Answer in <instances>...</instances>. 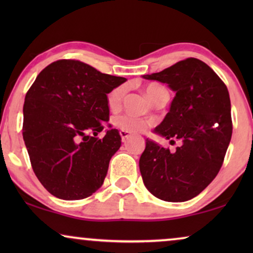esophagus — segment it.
<instances>
[{"instance_id": "obj_1", "label": "esophagus", "mask_w": 253, "mask_h": 253, "mask_svg": "<svg viewBox=\"0 0 253 253\" xmlns=\"http://www.w3.org/2000/svg\"><path fill=\"white\" fill-rule=\"evenodd\" d=\"M120 134H121V138H122L123 143H126V141L127 140V138H129V137L131 136L129 131H126V130H121V131H120Z\"/></svg>"}]
</instances>
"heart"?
Returning a JSON list of instances; mask_svg holds the SVG:
<instances>
[{
    "instance_id": "heart-1",
    "label": "heart",
    "mask_w": 253,
    "mask_h": 253,
    "mask_svg": "<svg viewBox=\"0 0 253 253\" xmlns=\"http://www.w3.org/2000/svg\"><path fill=\"white\" fill-rule=\"evenodd\" d=\"M144 91L148 96V99L152 100L153 102L160 99L161 96L168 95L166 88L162 87L161 85L155 84V83H151V84L145 85ZM124 94H126V86L121 85L117 86L116 88H114L108 94L109 107H112V108L119 107L120 103L122 102ZM115 124L117 126H120L122 130L132 131V132H141V131L146 130L147 127L151 126L152 122H148V121L139 119V117L130 115V114H126V115L116 117Z\"/></svg>"
}]
</instances>
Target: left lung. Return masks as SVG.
Returning <instances> with one entry per match:
<instances>
[{"label":"left lung","instance_id":"left-lung-1","mask_svg":"<svg viewBox=\"0 0 253 253\" xmlns=\"http://www.w3.org/2000/svg\"><path fill=\"white\" fill-rule=\"evenodd\" d=\"M143 78L167 84L176 93L154 132L182 143L171 153L147 138L139 159L143 182L159 199L186 202L198 196L222 166L233 133L229 92L209 65L193 57Z\"/></svg>","mask_w":253,"mask_h":253}]
</instances>
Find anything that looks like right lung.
<instances>
[{"mask_svg":"<svg viewBox=\"0 0 253 253\" xmlns=\"http://www.w3.org/2000/svg\"><path fill=\"white\" fill-rule=\"evenodd\" d=\"M124 82L75 60L38 75L24 102L23 138L34 174L53 196L84 199L102 185L121 136L116 129L95 136L109 121L107 94Z\"/></svg>","mask_w":253,"mask_h":253,"instance_id":"obj_1","label":"right lung"}]
</instances>
